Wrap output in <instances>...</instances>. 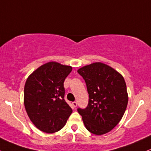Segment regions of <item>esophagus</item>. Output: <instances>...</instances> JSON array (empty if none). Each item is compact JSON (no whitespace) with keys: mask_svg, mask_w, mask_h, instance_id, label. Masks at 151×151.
Listing matches in <instances>:
<instances>
[{"mask_svg":"<svg viewBox=\"0 0 151 151\" xmlns=\"http://www.w3.org/2000/svg\"><path fill=\"white\" fill-rule=\"evenodd\" d=\"M72 106L73 107H76L77 106V102H72Z\"/></svg>","mask_w":151,"mask_h":151,"instance_id":"obj_1","label":"esophagus"}]
</instances>
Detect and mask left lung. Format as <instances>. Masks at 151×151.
I'll return each instance as SVG.
<instances>
[{"instance_id": "8db88e82", "label": "left lung", "mask_w": 151, "mask_h": 151, "mask_svg": "<svg viewBox=\"0 0 151 151\" xmlns=\"http://www.w3.org/2000/svg\"><path fill=\"white\" fill-rule=\"evenodd\" d=\"M87 85L89 102L77 111L87 130L103 135L115 127L125 113L128 102L123 77L107 64L96 62L78 69Z\"/></svg>"}]
</instances>
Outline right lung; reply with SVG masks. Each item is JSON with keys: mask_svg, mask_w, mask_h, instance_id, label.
Instances as JSON below:
<instances>
[{"mask_svg": "<svg viewBox=\"0 0 151 151\" xmlns=\"http://www.w3.org/2000/svg\"><path fill=\"white\" fill-rule=\"evenodd\" d=\"M69 66L48 62L28 77L24 87V105L38 129L54 133L64 126L72 110L64 100V82L72 72Z\"/></svg>", "mask_w": 151, "mask_h": 151, "instance_id": "right-lung-1", "label": "right lung"}]
</instances>
